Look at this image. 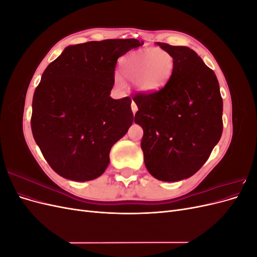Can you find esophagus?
I'll return each mask as SVG.
<instances>
[{
    "mask_svg": "<svg viewBox=\"0 0 257 257\" xmlns=\"http://www.w3.org/2000/svg\"><path fill=\"white\" fill-rule=\"evenodd\" d=\"M131 107H132V110H133V112H134V113L138 110V107H137V105H136V103H135V102H132Z\"/></svg>",
    "mask_w": 257,
    "mask_h": 257,
    "instance_id": "obj_1",
    "label": "esophagus"
}]
</instances>
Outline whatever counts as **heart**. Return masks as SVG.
<instances>
[{
    "mask_svg": "<svg viewBox=\"0 0 257 257\" xmlns=\"http://www.w3.org/2000/svg\"><path fill=\"white\" fill-rule=\"evenodd\" d=\"M122 75L134 81L138 90L154 93L168 83L175 69V59L169 51L162 48H146L131 51L120 58ZM115 81L123 84L120 76Z\"/></svg>",
    "mask_w": 257,
    "mask_h": 257,
    "instance_id": "heart-1",
    "label": "heart"
}]
</instances>
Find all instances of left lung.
Returning a JSON list of instances; mask_svg holds the SVG:
<instances>
[{"mask_svg": "<svg viewBox=\"0 0 257 257\" xmlns=\"http://www.w3.org/2000/svg\"><path fill=\"white\" fill-rule=\"evenodd\" d=\"M158 45L173 54L174 73L161 90L134 94L135 122L144 130L148 172L162 181H179L198 172L219 143L223 99L214 72L195 51Z\"/></svg>", "mask_w": 257, "mask_h": 257, "instance_id": "obj_1", "label": "left lung"}]
</instances>
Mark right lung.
<instances>
[{"mask_svg":"<svg viewBox=\"0 0 257 257\" xmlns=\"http://www.w3.org/2000/svg\"><path fill=\"white\" fill-rule=\"evenodd\" d=\"M144 45L134 38L68 46L43 73L31 128L50 167L73 181H89L109 164L111 147L134 120L131 97L109 96L116 61Z\"/></svg>","mask_w":257,"mask_h":257,"instance_id":"obj_1","label":"right lung"}]
</instances>
